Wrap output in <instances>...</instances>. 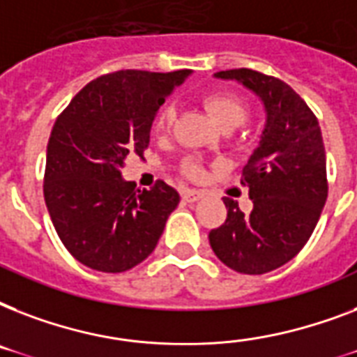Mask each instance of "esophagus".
Listing matches in <instances>:
<instances>
[{"mask_svg": "<svg viewBox=\"0 0 357 357\" xmlns=\"http://www.w3.org/2000/svg\"><path fill=\"white\" fill-rule=\"evenodd\" d=\"M200 198H204V192L202 190H196V189H189V190H183V200L185 202H198Z\"/></svg>", "mask_w": 357, "mask_h": 357, "instance_id": "34e87169", "label": "esophagus"}]
</instances>
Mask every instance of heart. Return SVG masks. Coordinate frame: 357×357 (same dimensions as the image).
Wrapping results in <instances>:
<instances>
[{
    "label": "heart",
    "mask_w": 357,
    "mask_h": 357,
    "mask_svg": "<svg viewBox=\"0 0 357 357\" xmlns=\"http://www.w3.org/2000/svg\"><path fill=\"white\" fill-rule=\"evenodd\" d=\"M204 107L207 109V113L211 114V119L222 129L237 128L248 116V105H246V102L241 96L228 91H217L207 94L204 98ZM174 114L176 113H174L172 105H162L157 111L155 120H153L155 133L162 135L170 131L174 122ZM185 172L189 174L190 178H200L202 168L198 162L189 161L185 165Z\"/></svg>",
    "instance_id": "heart-1"
}]
</instances>
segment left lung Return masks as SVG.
<instances>
[{
    "label": "left lung",
    "mask_w": 357,
    "mask_h": 357,
    "mask_svg": "<svg viewBox=\"0 0 357 357\" xmlns=\"http://www.w3.org/2000/svg\"><path fill=\"white\" fill-rule=\"evenodd\" d=\"M263 102L266 122L241 183L254 209L244 215L224 198L226 222L209 231L217 257L241 274H265L291 261L315 229L328 198L326 153L319 120L307 103L278 77L250 68L217 72Z\"/></svg>",
    "instance_id": "obj_1"
}]
</instances>
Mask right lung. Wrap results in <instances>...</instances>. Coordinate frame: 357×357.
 <instances>
[{"label": "right lung", "mask_w": 357, "mask_h": 357, "mask_svg": "<svg viewBox=\"0 0 357 357\" xmlns=\"http://www.w3.org/2000/svg\"><path fill=\"white\" fill-rule=\"evenodd\" d=\"M190 70H120L83 86L50 135L44 200L59 238L85 266L126 272L153 252L179 195L165 181L150 190L120 168L150 144L157 111Z\"/></svg>", "instance_id": "add662e5"}]
</instances>
